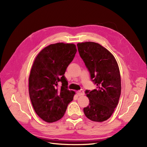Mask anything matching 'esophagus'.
I'll return each mask as SVG.
<instances>
[{
	"mask_svg": "<svg viewBox=\"0 0 147 147\" xmlns=\"http://www.w3.org/2000/svg\"><path fill=\"white\" fill-rule=\"evenodd\" d=\"M77 94L78 96H82V95H83V94H84V91H83V90H79V91H77Z\"/></svg>",
	"mask_w": 147,
	"mask_h": 147,
	"instance_id": "esophagus-1",
	"label": "esophagus"
}]
</instances>
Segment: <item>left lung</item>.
<instances>
[{"label": "left lung", "mask_w": 147, "mask_h": 147, "mask_svg": "<svg viewBox=\"0 0 147 147\" xmlns=\"http://www.w3.org/2000/svg\"><path fill=\"white\" fill-rule=\"evenodd\" d=\"M79 54L97 85L85 94L90 100L83 109L91 121L102 122L108 119L118 105L121 94V77L118 64L113 55L99 43L91 42L77 44Z\"/></svg>", "instance_id": "1"}]
</instances>
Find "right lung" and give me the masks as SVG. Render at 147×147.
<instances>
[{
  "label": "right lung",
  "instance_id": "add662e5",
  "mask_svg": "<svg viewBox=\"0 0 147 147\" xmlns=\"http://www.w3.org/2000/svg\"><path fill=\"white\" fill-rule=\"evenodd\" d=\"M72 43H57L45 47L34 60L29 78V92L38 116L48 123L64 116L75 92L68 90L64 74L77 53Z\"/></svg>",
  "mask_w": 147,
  "mask_h": 147
}]
</instances>
